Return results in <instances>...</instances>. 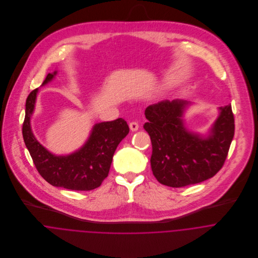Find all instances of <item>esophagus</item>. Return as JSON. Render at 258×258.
I'll list each match as a JSON object with an SVG mask.
<instances>
[{"label":"esophagus","mask_w":258,"mask_h":258,"mask_svg":"<svg viewBox=\"0 0 258 258\" xmlns=\"http://www.w3.org/2000/svg\"><path fill=\"white\" fill-rule=\"evenodd\" d=\"M129 127H130L131 131H137L139 129V124L136 121H132L129 123Z\"/></svg>","instance_id":"obj_1"}]
</instances>
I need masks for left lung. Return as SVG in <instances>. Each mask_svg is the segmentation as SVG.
Wrapping results in <instances>:
<instances>
[{
	"label": "left lung",
	"instance_id": "obj_1",
	"mask_svg": "<svg viewBox=\"0 0 258 258\" xmlns=\"http://www.w3.org/2000/svg\"><path fill=\"white\" fill-rule=\"evenodd\" d=\"M187 104L179 99L163 100L145 110L148 122L143 127L152 142L153 175L159 183L172 187L213 178L222 168L234 135L231 105L220 107L211 134L202 137L184 128L182 117Z\"/></svg>",
	"mask_w": 258,
	"mask_h": 258
}]
</instances>
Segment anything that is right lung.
<instances>
[{"instance_id": "add662e5", "label": "right lung", "mask_w": 258, "mask_h": 258, "mask_svg": "<svg viewBox=\"0 0 258 258\" xmlns=\"http://www.w3.org/2000/svg\"><path fill=\"white\" fill-rule=\"evenodd\" d=\"M56 72L46 75L43 84L49 82ZM37 89L26 101L23 137L39 175L51 185L74 190H91L98 187L108 176L112 158L119 143L129 133L127 122L114 121L95 124L87 142L68 156H55L41 146L31 129V116L35 109Z\"/></svg>"}]
</instances>
